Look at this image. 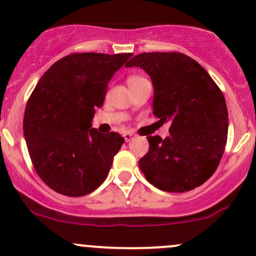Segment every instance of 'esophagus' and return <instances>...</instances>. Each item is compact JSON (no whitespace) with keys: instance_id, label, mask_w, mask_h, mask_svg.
<instances>
[{"instance_id":"esophagus-1","label":"esophagus","mask_w":256,"mask_h":256,"mask_svg":"<svg viewBox=\"0 0 256 256\" xmlns=\"http://www.w3.org/2000/svg\"><path fill=\"white\" fill-rule=\"evenodd\" d=\"M135 136L136 135H134L132 132H125V134H124V138H125L126 142H130V141L132 140V138H135Z\"/></svg>"}]
</instances>
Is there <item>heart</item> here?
<instances>
[{
  "label": "heart",
  "instance_id": "b5f03b06",
  "mask_svg": "<svg viewBox=\"0 0 256 256\" xmlns=\"http://www.w3.org/2000/svg\"><path fill=\"white\" fill-rule=\"evenodd\" d=\"M140 78V76H130V78H128V80H134V79H138Z\"/></svg>",
  "mask_w": 256,
  "mask_h": 256
}]
</instances>
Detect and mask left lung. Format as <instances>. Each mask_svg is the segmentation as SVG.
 I'll return each instance as SVG.
<instances>
[{"mask_svg": "<svg viewBox=\"0 0 256 256\" xmlns=\"http://www.w3.org/2000/svg\"><path fill=\"white\" fill-rule=\"evenodd\" d=\"M126 66H140L154 84V115L170 122V136H147L148 152L138 166L151 184L182 193L212 177L228 138L226 99L194 59L178 52L135 56Z\"/></svg>", "mask_w": 256, "mask_h": 256, "instance_id": "8db88e82", "label": "left lung"}]
</instances>
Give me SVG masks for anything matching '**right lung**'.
I'll return each mask as SVG.
<instances>
[{
  "instance_id": "right-lung-1",
  "label": "right lung",
  "mask_w": 256,
  "mask_h": 256,
  "mask_svg": "<svg viewBox=\"0 0 256 256\" xmlns=\"http://www.w3.org/2000/svg\"><path fill=\"white\" fill-rule=\"evenodd\" d=\"M132 53H74L43 74L30 94L23 134L33 167L56 192L82 197L96 190L124 144L120 134L92 128L108 84Z\"/></svg>"
}]
</instances>
